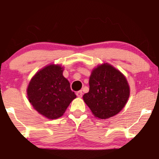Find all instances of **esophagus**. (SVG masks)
Returning a JSON list of instances; mask_svg holds the SVG:
<instances>
[{"label": "esophagus", "mask_w": 159, "mask_h": 159, "mask_svg": "<svg viewBox=\"0 0 159 159\" xmlns=\"http://www.w3.org/2000/svg\"><path fill=\"white\" fill-rule=\"evenodd\" d=\"M76 95H77L78 98H81L82 96H83V92L81 91H78L76 92Z\"/></svg>", "instance_id": "esophagus-1"}]
</instances>
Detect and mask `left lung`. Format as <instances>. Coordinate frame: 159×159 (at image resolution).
<instances>
[{"label":"left lung","mask_w":159,"mask_h":159,"mask_svg":"<svg viewBox=\"0 0 159 159\" xmlns=\"http://www.w3.org/2000/svg\"><path fill=\"white\" fill-rule=\"evenodd\" d=\"M89 91L83 99L95 117L108 119L127 103L130 88L123 74L107 63L98 66L89 77Z\"/></svg>","instance_id":"8db88e82"}]
</instances>
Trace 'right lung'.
<instances>
[{"instance_id":"1","label":"right lung","mask_w":159,"mask_h":159,"mask_svg":"<svg viewBox=\"0 0 159 159\" xmlns=\"http://www.w3.org/2000/svg\"><path fill=\"white\" fill-rule=\"evenodd\" d=\"M63 67L50 65L40 70L29 82L27 95L35 110L48 119L63 115L75 94L63 76Z\"/></svg>"}]
</instances>
